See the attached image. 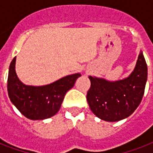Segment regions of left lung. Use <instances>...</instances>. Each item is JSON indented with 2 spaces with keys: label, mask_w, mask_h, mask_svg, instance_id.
<instances>
[{
  "label": "left lung",
  "mask_w": 153,
  "mask_h": 153,
  "mask_svg": "<svg viewBox=\"0 0 153 153\" xmlns=\"http://www.w3.org/2000/svg\"><path fill=\"white\" fill-rule=\"evenodd\" d=\"M91 88L86 100L91 111L105 121H117L128 117L142 100L148 79V67L142 51L134 69L127 78L108 81L89 76Z\"/></svg>",
  "instance_id": "left-lung-1"
}]
</instances>
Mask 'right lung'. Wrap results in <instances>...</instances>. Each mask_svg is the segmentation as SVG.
I'll use <instances>...</instances> for the list:
<instances>
[{
	"instance_id": "right-lung-1",
	"label": "right lung",
	"mask_w": 153,
	"mask_h": 153,
	"mask_svg": "<svg viewBox=\"0 0 153 153\" xmlns=\"http://www.w3.org/2000/svg\"><path fill=\"white\" fill-rule=\"evenodd\" d=\"M80 73L69 74L44 86L23 83L16 72V57L8 70V94L16 109L27 118L44 120L57 114L65 94L74 86Z\"/></svg>"
}]
</instances>
